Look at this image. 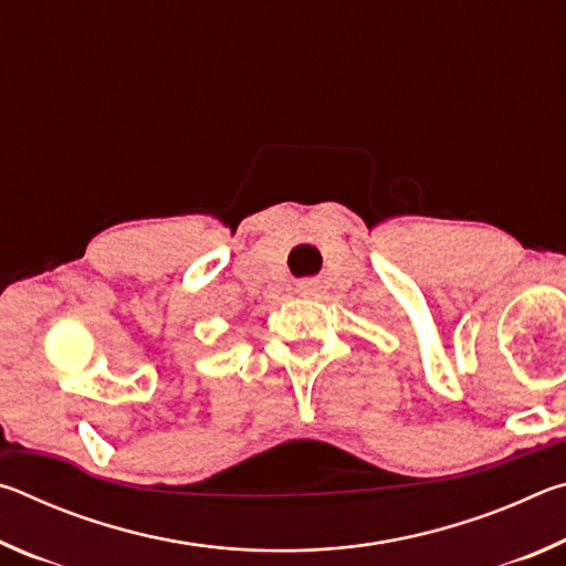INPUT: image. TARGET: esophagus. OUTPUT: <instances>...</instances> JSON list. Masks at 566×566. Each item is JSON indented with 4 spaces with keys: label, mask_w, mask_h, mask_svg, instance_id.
Segmentation results:
<instances>
[{
    "label": "esophagus",
    "mask_w": 566,
    "mask_h": 566,
    "mask_svg": "<svg viewBox=\"0 0 566 566\" xmlns=\"http://www.w3.org/2000/svg\"><path fill=\"white\" fill-rule=\"evenodd\" d=\"M312 292H314V282L312 280H304V282L296 284V294L306 296V294H312Z\"/></svg>",
    "instance_id": "34e87169"
}]
</instances>
